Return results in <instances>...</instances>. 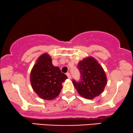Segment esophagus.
Instances as JSON below:
<instances>
[{
    "label": "esophagus",
    "mask_w": 133,
    "mask_h": 133,
    "mask_svg": "<svg viewBox=\"0 0 133 133\" xmlns=\"http://www.w3.org/2000/svg\"><path fill=\"white\" fill-rule=\"evenodd\" d=\"M66 76H68V77L69 79H71V75H70V73H66Z\"/></svg>",
    "instance_id": "esophagus-1"
}]
</instances>
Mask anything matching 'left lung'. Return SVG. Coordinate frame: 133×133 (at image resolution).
Listing matches in <instances>:
<instances>
[{
  "instance_id": "1",
  "label": "left lung",
  "mask_w": 133,
  "mask_h": 133,
  "mask_svg": "<svg viewBox=\"0 0 133 133\" xmlns=\"http://www.w3.org/2000/svg\"><path fill=\"white\" fill-rule=\"evenodd\" d=\"M81 73L80 81L73 80L78 94L86 99H92L104 91L107 77L102 66L92 57H88L78 63Z\"/></svg>"
}]
</instances>
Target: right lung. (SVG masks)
I'll use <instances>...</instances> for the list:
<instances>
[{"mask_svg":"<svg viewBox=\"0 0 133 133\" xmlns=\"http://www.w3.org/2000/svg\"><path fill=\"white\" fill-rule=\"evenodd\" d=\"M68 78L58 66H54L52 58L47 53L37 60L30 73V82L33 90L39 98L52 100L59 95L62 84Z\"/></svg>","mask_w":133,"mask_h":133,"instance_id":"obj_1","label":"right lung"}]
</instances>
